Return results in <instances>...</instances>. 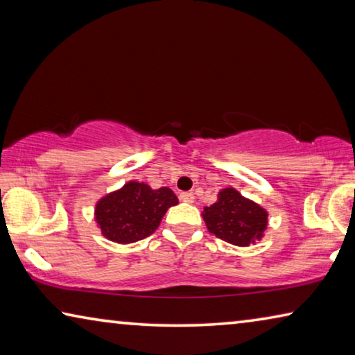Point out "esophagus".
<instances>
[{"mask_svg": "<svg viewBox=\"0 0 355 355\" xmlns=\"http://www.w3.org/2000/svg\"><path fill=\"white\" fill-rule=\"evenodd\" d=\"M180 200L186 203H192L194 202V194H192V192H182V194H180Z\"/></svg>", "mask_w": 355, "mask_h": 355, "instance_id": "1", "label": "esophagus"}]
</instances>
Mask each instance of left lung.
Wrapping results in <instances>:
<instances>
[{
	"label": "left lung",
	"instance_id": "left-lung-1",
	"mask_svg": "<svg viewBox=\"0 0 355 355\" xmlns=\"http://www.w3.org/2000/svg\"><path fill=\"white\" fill-rule=\"evenodd\" d=\"M203 219L209 233L243 248L260 239L268 225V213L233 188L219 192L218 202L203 211Z\"/></svg>",
	"mask_w": 355,
	"mask_h": 355
}]
</instances>
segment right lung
I'll return each mask as SVG.
<instances>
[{"label": "right lung", "mask_w": 355, "mask_h": 355, "mask_svg": "<svg viewBox=\"0 0 355 355\" xmlns=\"http://www.w3.org/2000/svg\"><path fill=\"white\" fill-rule=\"evenodd\" d=\"M177 203L169 188L152 189L146 183L130 182L97 203L95 220L111 241L136 243L152 235L167 209Z\"/></svg>", "instance_id": "1"}]
</instances>
